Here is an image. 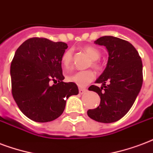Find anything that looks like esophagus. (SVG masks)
I'll return each mask as SVG.
<instances>
[{"instance_id": "obj_1", "label": "esophagus", "mask_w": 153, "mask_h": 153, "mask_svg": "<svg viewBox=\"0 0 153 153\" xmlns=\"http://www.w3.org/2000/svg\"><path fill=\"white\" fill-rule=\"evenodd\" d=\"M85 92H87V89H85V88H79V94H84Z\"/></svg>"}]
</instances>
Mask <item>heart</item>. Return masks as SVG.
I'll use <instances>...</instances> for the list:
<instances>
[{"mask_svg":"<svg viewBox=\"0 0 153 153\" xmlns=\"http://www.w3.org/2000/svg\"><path fill=\"white\" fill-rule=\"evenodd\" d=\"M83 51L91 59V62L90 66L96 71H100L101 69L100 62L98 60L100 59L101 53L98 49L93 46H85L83 47ZM72 59H73V51L71 50L66 51L62 56V64L65 69H69L71 66ZM95 79V74L91 70L87 71H81L74 72L73 74H69L67 76V80L71 82H74L80 87H86L90 82H91Z\"/></svg>","mask_w":153,"mask_h":153,"instance_id":"obj_1","label":"heart"}]
</instances>
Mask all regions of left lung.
<instances>
[{
  "instance_id": "left-lung-1",
  "label": "left lung",
  "mask_w": 153,
  "mask_h": 153,
  "mask_svg": "<svg viewBox=\"0 0 153 153\" xmlns=\"http://www.w3.org/2000/svg\"><path fill=\"white\" fill-rule=\"evenodd\" d=\"M95 43L106 46L109 57L107 67L95 82L102 86L88 88L98 93L101 100L97 108L87 111V115L100 123H113L128 112L141 89V58L131 43L119 38L104 36Z\"/></svg>"
}]
</instances>
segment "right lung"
Instances as JSON below:
<instances>
[{
  "mask_svg": "<svg viewBox=\"0 0 153 153\" xmlns=\"http://www.w3.org/2000/svg\"><path fill=\"white\" fill-rule=\"evenodd\" d=\"M67 47L62 42L32 38L16 51L10 66L12 95L22 112L35 122L58 118L66 100L79 94L75 83L62 81L61 58Z\"/></svg>",
  "mask_w": 153,
  "mask_h": 153,
  "instance_id": "obj_1",
  "label": "right lung"
}]
</instances>
